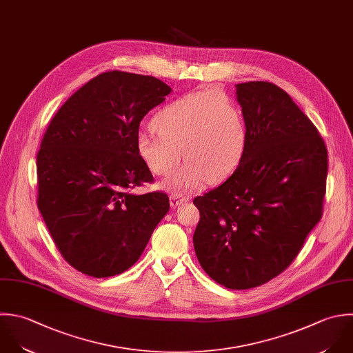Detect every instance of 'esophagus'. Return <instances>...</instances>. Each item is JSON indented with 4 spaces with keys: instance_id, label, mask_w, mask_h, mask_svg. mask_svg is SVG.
<instances>
[{
    "instance_id": "esophagus-1",
    "label": "esophagus",
    "mask_w": 353,
    "mask_h": 353,
    "mask_svg": "<svg viewBox=\"0 0 353 353\" xmlns=\"http://www.w3.org/2000/svg\"><path fill=\"white\" fill-rule=\"evenodd\" d=\"M190 201V196H181V195H177V194H172L170 195V205L172 208H177L185 202Z\"/></svg>"
}]
</instances>
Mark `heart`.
I'll return each mask as SVG.
<instances>
[{
    "label": "heart",
    "mask_w": 353,
    "mask_h": 353,
    "mask_svg": "<svg viewBox=\"0 0 353 353\" xmlns=\"http://www.w3.org/2000/svg\"><path fill=\"white\" fill-rule=\"evenodd\" d=\"M154 132L137 137L136 150L147 169L169 177L176 191L201 188L208 180L219 183L238 166L248 139L242 105L231 94L206 89L187 94L159 110L151 121Z\"/></svg>",
    "instance_id": "1"
}]
</instances>
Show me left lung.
<instances>
[{
  "mask_svg": "<svg viewBox=\"0 0 353 353\" xmlns=\"http://www.w3.org/2000/svg\"><path fill=\"white\" fill-rule=\"evenodd\" d=\"M248 139L238 168L196 196L194 248L203 271L232 290L257 288L297 257L323 212L327 148L311 119L279 86L236 85Z\"/></svg>",
  "mask_w": 353,
  "mask_h": 353,
  "instance_id": "1",
  "label": "left lung"
}]
</instances>
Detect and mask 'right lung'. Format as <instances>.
Instances as JSON below:
<instances>
[{"instance_id":"obj_1","label":"right lung","mask_w":353,"mask_h":353,"mask_svg":"<svg viewBox=\"0 0 353 353\" xmlns=\"http://www.w3.org/2000/svg\"><path fill=\"white\" fill-rule=\"evenodd\" d=\"M172 88L155 77L103 72L52 118L37 155V205L63 259L108 278L129 270L169 212L165 192H132L154 177L136 141L144 115Z\"/></svg>"}]
</instances>
